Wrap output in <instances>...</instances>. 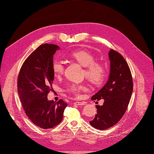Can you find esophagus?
I'll return each instance as SVG.
<instances>
[{
	"instance_id": "34e87169",
	"label": "esophagus",
	"mask_w": 154,
	"mask_h": 154,
	"mask_svg": "<svg viewBox=\"0 0 154 154\" xmlns=\"http://www.w3.org/2000/svg\"><path fill=\"white\" fill-rule=\"evenodd\" d=\"M73 104L77 105V106H79V105L83 106V105H85V103H84V102H75L74 103H73Z\"/></svg>"
}]
</instances>
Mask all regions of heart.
Masks as SVG:
<instances>
[{
  "label": "heart",
  "instance_id": "1",
  "mask_svg": "<svg viewBox=\"0 0 154 154\" xmlns=\"http://www.w3.org/2000/svg\"><path fill=\"white\" fill-rule=\"evenodd\" d=\"M71 56L85 67L84 75L92 82L97 85L103 82L106 76V69L102 63L95 62L96 58L92 53L86 50H77L72 52ZM52 69L55 75H61L64 71L63 62L60 60H54ZM86 89V86L82 84H72L68 88V91L76 96H79L81 92Z\"/></svg>",
  "mask_w": 154,
  "mask_h": 154
}]
</instances>
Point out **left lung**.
Masks as SVG:
<instances>
[{"label": "left lung", "mask_w": 154, "mask_h": 154, "mask_svg": "<svg viewBox=\"0 0 154 154\" xmlns=\"http://www.w3.org/2000/svg\"><path fill=\"white\" fill-rule=\"evenodd\" d=\"M110 73L108 81L92 100L103 99L102 106L96 105L97 114L89 122L98 130H106L116 125L124 115L133 92V80L130 69L123 56L111 49L108 53Z\"/></svg>", "instance_id": "obj_1"}]
</instances>
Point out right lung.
<instances>
[{"mask_svg": "<svg viewBox=\"0 0 154 154\" xmlns=\"http://www.w3.org/2000/svg\"><path fill=\"white\" fill-rule=\"evenodd\" d=\"M59 46L40 45L27 58L20 70L17 91L23 109L31 121L43 129L52 128L62 122L67 104L47 98L54 80L53 55Z\"/></svg>", "mask_w": 154, "mask_h": 154, "instance_id": "right-lung-1", "label": "right lung"}]
</instances>
